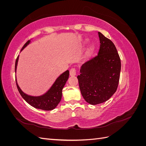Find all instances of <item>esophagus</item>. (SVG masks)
I'll return each mask as SVG.
<instances>
[{
	"label": "esophagus",
	"instance_id": "obj_1",
	"mask_svg": "<svg viewBox=\"0 0 146 146\" xmlns=\"http://www.w3.org/2000/svg\"><path fill=\"white\" fill-rule=\"evenodd\" d=\"M69 74L70 76H74L76 75V69L75 68H72L70 69Z\"/></svg>",
	"mask_w": 146,
	"mask_h": 146
}]
</instances>
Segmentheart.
Listing matches in <instances>:
<instances>
[{"mask_svg":"<svg viewBox=\"0 0 146 146\" xmlns=\"http://www.w3.org/2000/svg\"><path fill=\"white\" fill-rule=\"evenodd\" d=\"M90 52H91V51H90V50H88V51L87 52V54H87V55H90Z\"/></svg>","mask_w":146,"mask_h":146,"instance_id":"b5f03b06","label":"heart"}]
</instances>
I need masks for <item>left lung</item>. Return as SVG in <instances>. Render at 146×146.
<instances>
[{
  "label": "left lung",
  "mask_w": 146,
  "mask_h": 146,
  "mask_svg": "<svg viewBox=\"0 0 146 146\" xmlns=\"http://www.w3.org/2000/svg\"><path fill=\"white\" fill-rule=\"evenodd\" d=\"M98 54L84 63L77 76L83 98L91 105L108 100L117 90L121 68V59L114 43L98 32Z\"/></svg>",
  "instance_id": "left-lung-1"
}]
</instances>
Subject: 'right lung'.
Listing matches in <instances>:
<instances>
[{
  "instance_id": "add662e5",
  "label": "right lung",
  "mask_w": 146,
  "mask_h": 146,
  "mask_svg": "<svg viewBox=\"0 0 146 146\" xmlns=\"http://www.w3.org/2000/svg\"><path fill=\"white\" fill-rule=\"evenodd\" d=\"M29 42L30 41H28L26 42L23 48H22L21 51L23 50L24 47L29 44ZM18 58L19 56H17L15 63V72L16 70ZM69 76V71L67 70L62 74L60 75L58 78H57L54 85H52L50 89L46 94L38 97L31 96L25 94L20 89L19 86L17 85L16 80V83L17 90H18L20 94L28 104L35 108L46 110V111H50V110H54L60 102L61 97H62V90L66 82L68 80Z\"/></svg>"
}]
</instances>
